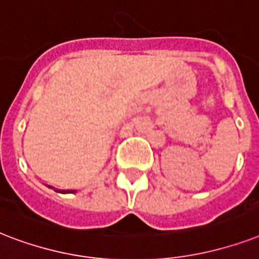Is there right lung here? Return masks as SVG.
<instances>
[{
  "mask_svg": "<svg viewBox=\"0 0 259 259\" xmlns=\"http://www.w3.org/2000/svg\"><path fill=\"white\" fill-rule=\"evenodd\" d=\"M50 188H51V186H50ZM57 190V192H61V193H74V192H75V190Z\"/></svg>",
  "mask_w": 259,
  "mask_h": 259,
  "instance_id": "add662e5",
  "label": "right lung"
}]
</instances>
